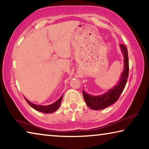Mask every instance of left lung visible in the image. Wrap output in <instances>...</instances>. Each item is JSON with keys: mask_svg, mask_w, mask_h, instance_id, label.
Instances as JSON below:
<instances>
[{"mask_svg": "<svg viewBox=\"0 0 149 149\" xmlns=\"http://www.w3.org/2000/svg\"><path fill=\"white\" fill-rule=\"evenodd\" d=\"M121 50L123 55V71L121 75L119 81L116 85L108 91L105 93L98 96H93L83 90V95L86 104L90 108L95 110H102L112 105L119 99L121 93L123 92L127 83L128 75H129V60H128L127 49L125 45H120Z\"/></svg>", "mask_w": 149, "mask_h": 149, "instance_id": "1", "label": "left lung"}]
</instances>
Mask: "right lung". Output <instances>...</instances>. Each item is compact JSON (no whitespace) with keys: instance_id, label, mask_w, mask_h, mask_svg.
Here are the masks:
<instances>
[{"instance_id":"1","label":"right lung","mask_w":149,"mask_h":149,"mask_svg":"<svg viewBox=\"0 0 149 149\" xmlns=\"http://www.w3.org/2000/svg\"><path fill=\"white\" fill-rule=\"evenodd\" d=\"M62 97H63V95H62L61 97H60V99L58 100H56V102L52 103V104H51L47 105V106H42V105H38V104H33V103L31 102L29 100H27L26 97H24V98H25V99H26V102L28 103V104L31 106L33 108H34L35 110H36L37 111H39V112H41L42 113L50 114V113L54 112H55V111L58 109V108L60 106V104H61Z\"/></svg>"}]
</instances>
